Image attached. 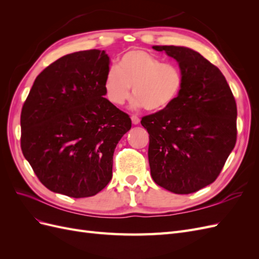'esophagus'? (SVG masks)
Returning <instances> with one entry per match:
<instances>
[{
    "mask_svg": "<svg viewBox=\"0 0 259 259\" xmlns=\"http://www.w3.org/2000/svg\"><path fill=\"white\" fill-rule=\"evenodd\" d=\"M131 119H132L133 124H135V125H137V124L140 122V119H139V117H138L137 115H132Z\"/></svg>",
    "mask_w": 259,
    "mask_h": 259,
    "instance_id": "1",
    "label": "esophagus"
}]
</instances>
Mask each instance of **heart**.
I'll list each match as a JSON object with an SVG mask.
<instances>
[{"label": "heart", "mask_w": 259, "mask_h": 259, "mask_svg": "<svg viewBox=\"0 0 259 259\" xmlns=\"http://www.w3.org/2000/svg\"><path fill=\"white\" fill-rule=\"evenodd\" d=\"M184 84L180 68L162 62L145 51H130L108 69L104 88L113 105L122 106L131 98V88L136 97L134 105L149 111H162L179 96Z\"/></svg>", "instance_id": "1"}]
</instances>
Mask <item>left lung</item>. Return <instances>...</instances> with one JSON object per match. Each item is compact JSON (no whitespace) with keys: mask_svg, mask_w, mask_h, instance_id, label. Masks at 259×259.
I'll return each instance as SVG.
<instances>
[{"mask_svg":"<svg viewBox=\"0 0 259 259\" xmlns=\"http://www.w3.org/2000/svg\"><path fill=\"white\" fill-rule=\"evenodd\" d=\"M177 60L184 84L177 99L144 116L148 158L156 185L189 194L214 183L237 142V104L224 74L198 52L153 46Z\"/></svg>","mask_w":259,"mask_h":259,"instance_id":"8db88e82","label":"left lung"}]
</instances>
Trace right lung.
Returning <instances> with one entry per match:
<instances>
[{
    "instance_id": "right-lung-1",
    "label": "right lung",
    "mask_w": 259,
    "mask_h": 259,
    "mask_svg": "<svg viewBox=\"0 0 259 259\" xmlns=\"http://www.w3.org/2000/svg\"><path fill=\"white\" fill-rule=\"evenodd\" d=\"M109 64L105 51L66 55L36 76L22 106V153L53 192L93 197L112 178L114 149L132 121L103 97Z\"/></svg>"
}]
</instances>
